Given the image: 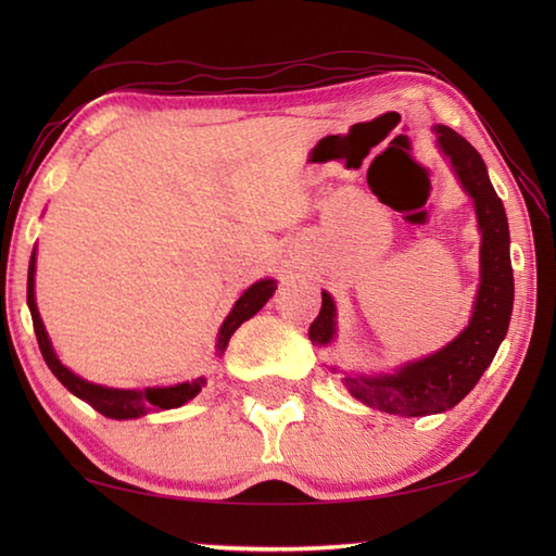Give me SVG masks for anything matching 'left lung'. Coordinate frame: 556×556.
<instances>
[{"label":"left lung","mask_w":556,"mask_h":556,"mask_svg":"<svg viewBox=\"0 0 556 556\" xmlns=\"http://www.w3.org/2000/svg\"><path fill=\"white\" fill-rule=\"evenodd\" d=\"M437 146L452 162L464 191L473 198L480 241V287L468 327L444 349L410 361L392 375H344L351 396L394 416H428L454 408L488 370L506 337L514 308V269L509 257V222L490 184L480 152L448 126H434ZM337 308L323 291V308L308 337L327 346L337 334ZM337 372V368H332Z\"/></svg>","instance_id":"8db88e82"}]
</instances>
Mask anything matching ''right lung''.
<instances>
[{
	"instance_id": "add662e5",
	"label": "right lung",
	"mask_w": 556,
	"mask_h": 556,
	"mask_svg": "<svg viewBox=\"0 0 556 556\" xmlns=\"http://www.w3.org/2000/svg\"><path fill=\"white\" fill-rule=\"evenodd\" d=\"M277 289L275 279H260L253 287H248L241 299L233 303L231 313L227 315V320L219 327V337H217V356H222L224 349H227L231 334L239 329L245 320L263 308V305L269 301L271 293ZM28 308L33 315V327H35V337H38V346L42 358L47 363V368L52 370V375L62 382L71 394L78 396L96 408L98 413L114 420H128V418H140L150 410H167V408H179L186 401H191L200 389L205 387L203 377H198L193 382H181L174 387H148L140 392V389H112V387H102V384H92L83 377L71 372L62 361L56 358V353L52 349V341L45 332V325L40 320L38 305H35V251L30 255V265H28Z\"/></svg>"
}]
</instances>
